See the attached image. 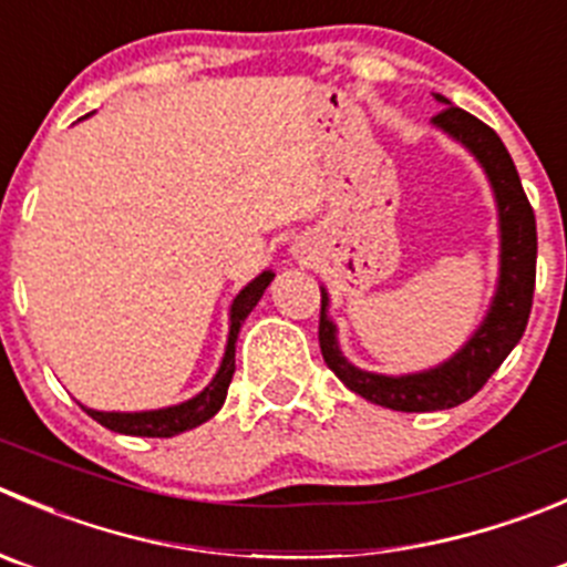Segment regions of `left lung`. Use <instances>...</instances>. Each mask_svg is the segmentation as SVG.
<instances>
[{"instance_id":"obj_1","label":"left lung","mask_w":567,"mask_h":567,"mask_svg":"<svg viewBox=\"0 0 567 567\" xmlns=\"http://www.w3.org/2000/svg\"><path fill=\"white\" fill-rule=\"evenodd\" d=\"M443 104L441 113L432 118V126L457 141L465 152H471L485 172L493 188L498 210V279L493 290L491 307L480 327L468 340L454 351L449 360L435 368L415 373H373L357 368L340 351L338 323L329 318V293L321 285V323H318V343H321L323 362L334 371V377L354 390L357 395L371 404L388 406L399 412H435L457 406L482 390V384L493 377L498 365L507 360L509 351L518 346L532 310L535 293V262H537V227L535 213L524 194L515 163L509 157L502 137L474 118L465 110L454 107L446 96L437 93Z\"/></svg>"}]
</instances>
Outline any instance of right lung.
<instances>
[{
	"mask_svg": "<svg viewBox=\"0 0 567 567\" xmlns=\"http://www.w3.org/2000/svg\"><path fill=\"white\" fill-rule=\"evenodd\" d=\"M274 271H262L251 279L246 288H240V293L235 296L233 305H229V334L227 346H224V357L218 362V371L205 388L196 395H190L188 401H179V404L161 406V410H141V412H102L91 410V406L80 404L93 421H99L102 426H107L110 432H118V435H132V437H174L183 435V432L196 430L205 421H210L218 410L224 406L227 399L229 382H233L235 373V340H238L240 327L249 318V312L255 310L260 296L266 293V288L271 285Z\"/></svg>",
	"mask_w": 567,
	"mask_h": 567,
	"instance_id": "1",
	"label": "right lung"
}]
</instances>
